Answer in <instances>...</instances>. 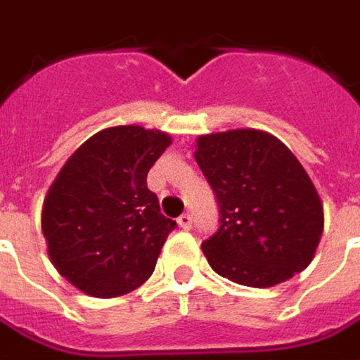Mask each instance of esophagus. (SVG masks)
Listing matches in <instances>:
<instances>
[{
    "instance_id": "34e87169",
    "label": "esophagus",
    "mask_w": 360,
    "mask_h": 360,
    "mask_svg": "<svg viewBox=\"0 0 360 360\" xmlns=\"http://www.w3.org/2000/svg\"><path fill=\"white\" fill-rule=\"evenodd\" d=\"M177 222H179V226L183 231H191V226H193V217H191L189 212H185V214H181L179 219H177Z\"/></svg>"
}]
</instances>
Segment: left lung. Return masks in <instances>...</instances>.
Listing matches in <instances>:
<instances>
[{
	"label": "left lung",
	"instance_id": "8db88e82",
	"mask_svg": "<svg viewBox=\"0 0 360 360\" xmlns=\"http://www.w3.org/2000/svg\"><path fill=\"white\" fill-rule=\"evenodd\" d=\"M195 160L217 195L221 226L202 242L214 272L272 288L305 270L323 232V205L307 171L278 138L229 129L197 139Z\"/></svg>",
	"mask_w": 360,
	"mask_h": 360
}]
</instances>
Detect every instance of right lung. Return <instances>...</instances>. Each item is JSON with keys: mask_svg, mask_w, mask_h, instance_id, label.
I'll use <instances>...</instances> for the list:
<instances>
[{"mask_svg": "<svg viewBox=\"0 0 360 360\" xmlns=\"http://www.w3.org/2000/svg\"><path fill=\"white\" fill-rule=\"evenodd\" d=\"M171 136L141 126L94 134L68 158L43 202L53 266L92 297H118L155 270L175 221L160 211L148 171Z\"/></svg>", "mask_w": 360, "mask_h": 360, "instance_id": "obj_1", "label": "right lung"}]
</instances>
